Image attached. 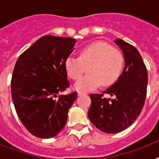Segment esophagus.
Masks as SVG:
<instances>
[{"label":"esophagus","instance_id":"obj_1","mask_svg":"<svg viewBox=\"0 0 159 159\" xmlns=\"http://www.w3.org/2000/svg\"><path fill=\"white\" fill-rule=\"evenodd\" d=\"M87 93H85V92H77V95L78 96H83V95H86Z\"/></svg>","mask_w":159,"mask_h":159}]
</instances>
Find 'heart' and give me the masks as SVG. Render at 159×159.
Returning <instances> with one entry per match:
<instances>
[{
    "label": "heart",
    "instance_id": "1",
    "mask_svg": "<svg viewBox=\"0 0 159 159\" xmlns=\"http://www.w3.org/2000/svg\"><path fill=\"white\" fill-rule=\"evenodd\" d=\"M125 63L120 51L105 42H95L80 51L79 57L70 56L65 61V69L70 78L77 80L89 66V75L74 84L78 91H91L101 85L110 86L120 77Z\"/></svg>",
    "mask_w": 159,
    "mask_h": 159
}]
</instances>
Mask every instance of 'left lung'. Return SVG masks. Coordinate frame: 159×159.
I'll use <instances>...</instances> for the list:
<instances>
[{"label": "left lung", "mask_w": 159, "mask_h": 159, "mask_svg": "<svg viewBox=\"0 0 159 159\" xmlns=\"http://www.w3.org/2000/svg\"><path fill=\"white\" fill-rule=\"evenodd\" d=\"M114 42L122 50L125 67L117 81L103 94L90 95L92 104L88 111L91 122L107 134L119 133L136 120L145 102L148 85L147 68L137 48L120 39ZM104 94L114 98H105Z\"/></svg>", "instance_id": "1"}]
</instances>
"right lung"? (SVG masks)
I'll return each instance as SVG.
<instances>
[{"instance_id": "obj_1", "label": "right lung", "mask_w": 159, "mask_h": 159, "mask_svg": "<svg viewBox=\"0 0 159 159\" xmlns=\"http://www.w3.org/2000/svg\"><path fill=\"white\" fill-rule=\"evenodd\" d=\"M73 38L45 35L19 57L11 78V97L27 130L42 139L56 136L66 125L77 92L69 87L65 61L74 50Z\"/></svg>"}]
</instances>
